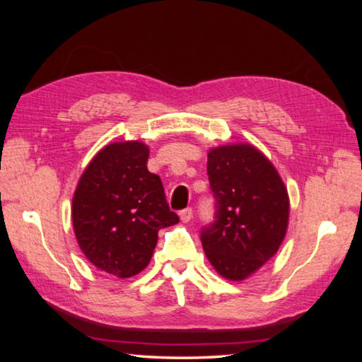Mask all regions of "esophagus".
<instances>
[{
    "instance_id": "34e87169",
    "label": "esophagus",
    "mask_w": 362,
    "mask_h": 362,
    "mask_svg": "<svg viewBox=\"0 0 362 362\" xmlns=\"http://www.w3.org/2000/svg\"><path fill=\"white\" fill-rule=\"evenodd\" d=\"M179 216H180L182 222H189V220H192V217H193V209H192V207H185V209H182L179 212Z\"/></svg>"
}]
</instances>
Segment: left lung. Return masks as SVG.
<instances>
[{"label": "left lung", "instance_id": "8db88e82", "mask_svg": "<svg viewBox=\"0 0 362 362\" xmlns=\"http://www.w3.org/2000/svg\"><path fill=\"white\" fill-rule=\"evenodd\" d=\"M207 175L216 214L201 228V243L218 274L241 281L279 249L289 220V196L273 164L250 145L211 150Z\"/></svg>", "mask_w": 362, "mask_h": 362}]
</instances>
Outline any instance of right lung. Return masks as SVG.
<instances>
[{"mask_svg": "<svg viewBox=\"0 0 362 362\" xmlns=\"http://www.w3.org/2000/svg\"><path fill=\"white\" fill-rule=\"evenodd\" d=\"M142 142L107 145L94 156L73 196V228L90 263L131 278L148 265L158 231L179 222L159 175L146 169Z\"/></svg>", "mask_w": 362, "mask_h": 362, "instance_id": "1", "label": "right lung"}]
</instances>
